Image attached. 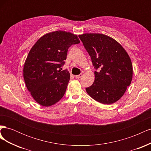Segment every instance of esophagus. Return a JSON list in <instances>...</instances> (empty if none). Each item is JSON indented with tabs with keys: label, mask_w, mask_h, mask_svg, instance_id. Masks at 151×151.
<instances>
[{
	"label": "esophagus",
	"mask_w": 151,
	"mask_h": 151,
	"mask_svg": "<svg viewBox=\"0 0 151 151\" xmlns=\"http://www.w3.org/2000/svg\"><path fill=\"white\" fill-rule=\"evenodd\" d=\"M82 76H83V74H79V75H76L75 77H76V78L79 79V78H81V77H82Z\"/></svg>",
	"instance_id": "34e87169"
}]
</instances>
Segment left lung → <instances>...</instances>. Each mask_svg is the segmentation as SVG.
<instances>
[{"mask_svg":"<svg viewBox=\"0 0 151 151\" xmlns=\"http://www.w3.org/2000/svg\"><path fill=\"white\" fill-rule=\"evenodd\" d=\"M91 57L94 81L86 92L96 101L110 104L118 101L130 86L133 76L131 59L115 39L100 33L79 35Z\"/></svg>","mask_w":151,"mask_h":151,"instance_id":"obj_1","label":"left lung"}]
</instances>
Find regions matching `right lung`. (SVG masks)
I'll return each mask as SVG.
<instances>
[{
  "mask_svg": "<svg viewBox=\"0 0 151 151\" xmlns=\"http://www.w3.org/2000/svg\"><path fill=\"white\" fill-rule=\"evenodd\" d=\"M79 43L76 35L59 30L42 36L31 48L23 77L27 89L39 104L52 106L63 96L70 73L59 68L64 64L68 48Z\"/></svg>",
  "mask_w": 151,
  "mask_h": 151,
  "instance_id": "right-lung-1",
  "label": "right lung"
}]
</instances>
